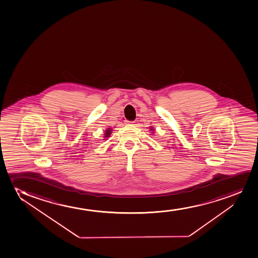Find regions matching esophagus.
I'll return each instance as SVG.
<instances>
[{
  "label": "esophagus",
  "mask_w": 258,
  "mask_h": 258,
  "mask_svg": "<svg viewBox=\"0 0 258 258\" xmlns=\"http://www.w3.org/2000/svg\"><path fill=\"white\" fill-rule=\"evenodd\" d=\"M126 122H127V123H134V121H130V120H126Z\"/></svg>",
  "instance_id": "1"
}]
</instances>
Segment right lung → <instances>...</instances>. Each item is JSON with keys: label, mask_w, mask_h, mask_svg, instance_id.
Here are the masks:
<instances>
[{"label": "right lung", "mask_w": 258, "mask_h": 258, "mask_svg": "<svg viewBox=\"0 0 258 258\" xmlns=\"http://www.w3.org/2000/svg\"><path fill=\"white\" fill-rule=\"evenodd\" d=\"M111 134V130L110 128H107V131H106V134H105V136H106V137H105V138H108V137H109V135Z\"/></svg>", "instance_id": "right-lung-1"}]
</instances>
